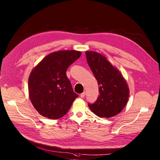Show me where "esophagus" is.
Returning a JSON list of instances; mask_svg holds the SVG:
<instances>
[{
  "instance_id": "obj_1",
  "label": "esophagus",
  "mask_w": 160,
  "mask_h": 160,
  "mask_svg": "<svg viewBox=\"0 0 160 160\" xmlns=\"http://www.w3.org/2000/svg\"><path fill=\"white\" fill-rule=\"evenodd\" d=\"M85 95H86V93H85V92H82V93H81L80 96H81V98H83L84 96H85Z\"/></svg>"
}]
</instances>
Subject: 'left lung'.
<instances>
[{
  "mask_svg": "<svg viewBox=\"0 0 160 160\" xmlns=\"http://www.w3.org/2000/svg\"><path fill=\"white\" fill-rule=\"evenodd\" d=\"M85 53L88 64L99 86V96L93 104L88 103V107L99 118L113 117L127 103L129 97L127 82L105 56L92 51Z\"/></svg>",
  "mask_w": 160,
  "mask_h": 160,
  "instance_id": "left-lung-1",
  "label": "left lung"
}]
</instances>
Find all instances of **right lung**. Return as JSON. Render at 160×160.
I'll return each mask as SVG.
<instances>
[{
    "label": "right lung",
    "instance_id": "right-lung-1",
    "mask_svg": "<svg viewBox=\"0 0 160 160\" xmlns=\"http://www.w3.org/2000/svg\"><path fill=\"white\" fill-rule=\"evenodd\" d=\"M81 55L76 50H61L48 55L32 70L28 79L29 97L44 117H63L78 97L67 76V68Z\"/></svg>",
    "mask_w": 160,
    "mask_h": 160
}]
</instances>
